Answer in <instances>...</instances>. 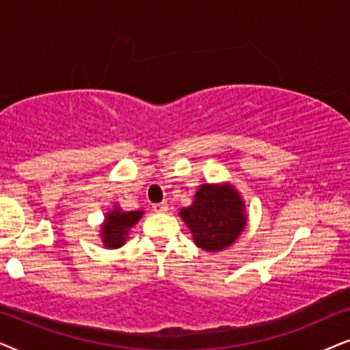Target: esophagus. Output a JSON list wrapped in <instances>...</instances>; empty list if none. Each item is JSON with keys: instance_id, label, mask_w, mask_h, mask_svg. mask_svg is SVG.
<instances>
[{"instance_id": "1", "label": "esophagus", "mask_w": 350, "mask_h": 350, "mask_svg": "<svg viewBox=\"0 0 350 350\" xmlns=\"http://www.w3.org/2000/svg\"><path fill=\"white\" fill-rule=\"evenodd\" d=\"M153 211L155 213H166L167 211V203H157V204H153Z\"/></svg>"}]
</instances>
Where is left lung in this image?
<instances>
[{"mask_svg":"<svg viewBox=\"0 0 350 350\" xmlns=\"http://www.w3.org/2000/svg\"><path fill=\"white\" fill-rule=\"evenodd\" d=\"M192 234L193 243L203 251H222L234 245L248 222L243 198L230 183L202 184L193 203L179 211Z\"/></svg>","mask_w":350,"mask_h":350,"instance_id":"left-lung-1","label":"left lung"}]
</instances>
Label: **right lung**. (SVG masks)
Returning <instances> with one entry per match:
<instances>
[{
  "label": "right lung",
  "mask_w": 350,
  "mask_h": 350,
  "mask_svg": "<svg viewBox=\"0 0 350 350\" xmlns=\"http://www.w3.org/2000/svg\"><path fill=\"white\" fill-rule=\"evenodd\" d=\"M142 216V209H137V211H123L118 204H115L113 209H110L105 214L104 222L100 224L99 237L104 248L116 250L126 243L129 230L136 226Z\"/></svg>",
  "instance_id": "1"
}]
</instances>
